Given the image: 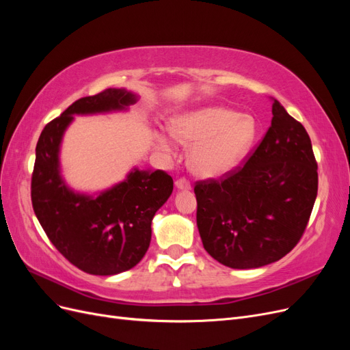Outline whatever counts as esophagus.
<instances>
[{"instance_id": "obj_1", "label": "esophagus", "mask_w": 350, "mask_h": 350, "mask_svg": "<svg viewBox=\"0 0 350 350\" xmlns=\"http://www.w3.org/2000/svg\"><path fill=\"white\" fill-rule=\"evenodd\" d=\"M175 185L178 189H191V184H189L188 179L185 178H179L175 181Z\"/></svg>"}]
</instances>
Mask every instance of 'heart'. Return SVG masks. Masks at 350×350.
<instances>
[{"label": "heart", "instance_id": "obj_1", "mask_svg": "<svg viewBox=\"0 0 350 350\" xmlns=\"http://www.w3.org/2000/svg\"><path fill=\"white\" fill-rule=\"evenodd\" d=\"M171 133L178 142L193 146L189 167L204 178H219L239 165L257 135V122L251 115H239L225 108H203L181 115L171 122ZM163 150L171 143L159 137Z\"/></svg>", "mask_w": 350, "mask_h": 350}]
</instances>
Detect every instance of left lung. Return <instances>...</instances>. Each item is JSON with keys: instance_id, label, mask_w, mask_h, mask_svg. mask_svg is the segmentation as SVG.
I'll use <instances>...</instances> for the list:
<instances>
[{"instance_id": "8db88e82", "label": "left lung", "mask_w": 350, "mask_h": 350, "mask_svg": "<svg viewBox=\"0 0 350 350\" xmlns=\"http://www.w3.org/2000/svg\"><path fill=\"white\" fill-rule=\"evenodd\" d=\"M271 113L245 162L194 187L203 247L230 269L262 267L291 252L317 198L319 167L308 133L276 99Z\"/></svg>"}]
</instances>
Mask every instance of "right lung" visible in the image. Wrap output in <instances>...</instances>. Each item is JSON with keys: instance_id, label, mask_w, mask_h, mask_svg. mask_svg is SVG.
<instances>
[{"instance_id": "1", "label": "right lung", "mask_w": 350, "mask_h": 350, "mask_svg": "<svg viewBox=\"0 0 350 350\" xmlns=\"http://www.w3.org/2000/svg\"><path fill=\"white\" fill-rule=\"evenodd\" d=\"M137 102L125 89L81 98L42 130L31 174V206L54 247L71 264L96 276L133 269L152 239V219L172 194L165 171L134 169L96 198L74 193L59 172V146L72 115L122 111Z\"/></svg>"}]
</instances>
